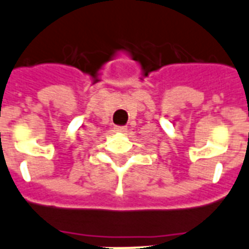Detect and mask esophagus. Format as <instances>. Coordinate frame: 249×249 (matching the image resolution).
I'll return each instance as SVG.
<instances>
[{"label": "esophagus", "instance_id": "1", "mask_svg": "<svg viewBox=\"0 0 249 249\" xmlns=\"http://www.w3.org/2000/svg\"><path fill=\"white\" fill-rule=\"evenodd\" d=\"M128 130L126 126H115V131H120V133H125V131Z\"/></svg>", "mask_w": 249, "mask_h": 249}]
</instances>
